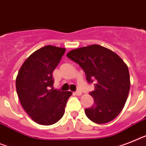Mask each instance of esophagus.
<instances>
[{
	"label": "esophagus",
	"instance_id": "34e87169",
	"mask_svg": "<svg viewBox=\"0 0 146 146\" xmlns=\"http://www.w3.org/2000/svg\"><path fill=\"white\" fill-rule=\"evenodd\" d=\"M74 94H75L76 96H81L82 95V92L80 91V90H78V91H76L75 92H74Z\"/></svg>",
	"mask_w": 146,
	"mask_h": 146
}]
</instances>
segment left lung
Segmentation results:
<instances>
[{
  "label": "left lung",
  "instance_id": "8db88e82",
  "mask_svg": "<svg viewBox=\"0 0 146 146\" xmlns=\"http://www.w3.org/2000/svg\"><path fill=\"white\" fill-rule=\"evenodd\" d=\"M66 56L84 69L86 80L94 84L90 93L94 104L85 109L86 116L97 124H105L117 117L129 93L131 81L127 65L113 50L92 44L70 50Z\"/></svg>",
  "mask_w": 146,
  "mask_h": 146
}]
</instances>
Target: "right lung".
Returning a JSON list of instances; mask_svg holds the SVG:
<instances>
[{
	"label": "right lung",
	"mask_w": 146,
	"mask_h": 146,
	"mask_svg": "<svg viewBox=\"0 0 146 146\" xmlns=\"http://www.w3.org/2000/svg\"><path fill=\"white\" fill-rule=\"evenodd\" d=\"M66 48L47 45L33 53L19 69L16 92L22 108L31 119L42 125L55 124L63 116L70 91L54 90L53 72Z\"/></svg>",
	"instance_id": "obj_1"
}]
</instances>
